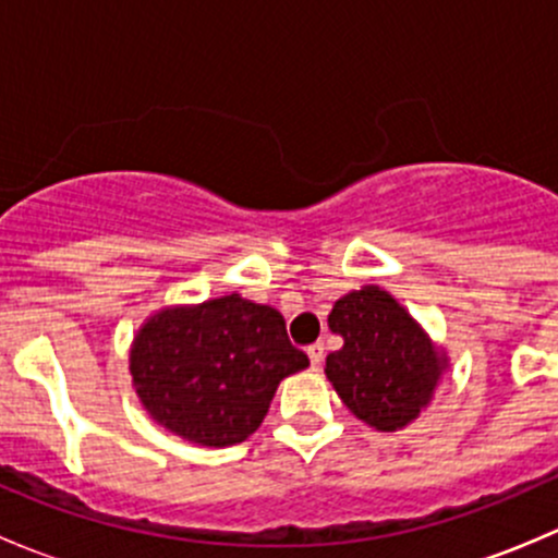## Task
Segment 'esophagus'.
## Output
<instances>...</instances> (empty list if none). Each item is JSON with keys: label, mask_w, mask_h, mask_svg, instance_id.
Masks as SVG:
<instances>
[{"label": "esophagus", "mask_w": 558, "mask_h": 558, "mask_svg": "<svg viewBox=\"0 0 558 558\" xmlns=\"http://www.w3.org/2000/svg\"><path fill=\"white\" fill-rule=\"evenodd\" d=\"M307 356H311L313 367H320V362H324V342H313V345H307Z\"/></svg>", "instance_id": "obj_1"}]
</instances>
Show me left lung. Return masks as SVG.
Wrapping results in <instances>:
<instances>
[{
    "label": "left lung",
    "instance_id": "1",
    "mask_svg": "<svg viewBox=\"0 0 558 558\" xmlns=\"http://www.w3.org/2000/svg\"><path fill=\"white\" fill-rule=\"evenodd\" d=\"M329 329L345 340L326 356V378L345 408L380 432L408 426L446 367L424 329L378 286L337 300Z\"/></svg>",
    "mask_w": 558,
    "mask_h": 558
}]
</instances>
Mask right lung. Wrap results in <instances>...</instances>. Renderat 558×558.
Masks as SVG:
<instances>
[{
	"mask_svg": "<svg viewBox=\"0 0 558 558\" xmlns=\"http://www.w3.org/2000/svg\"><path fill=\"white\" fill-rule=\"evenodd\" d=\"M307 364L286 335L283 315L240 294L156 313L129 356L154 421L210 448L253 435L280 380Z\"/></svg>",
	"mask_w": 558,
	"mask_h": 558,
	"instance_id": "obj_1",
	"label": "right lung"
}]
</instances>
